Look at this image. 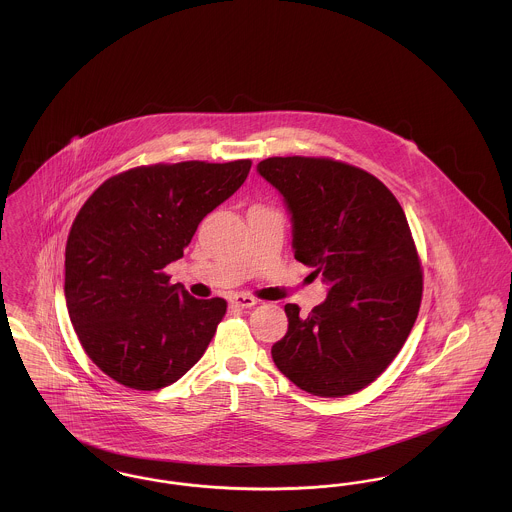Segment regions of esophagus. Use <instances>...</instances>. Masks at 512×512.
Wrapping results in <instances>:
<instances>
[{"label":"esophagus","instance_id":"esophagus-1","mask_svg":"<svg viewBox=\"0 0 512 512\" xmlns=\"http://www.w3.org/2000/svg\"><path fill=\"white\" fill-rule=\"evenodd\" d=\"M230 303H232L234 307L251 309L253 305H257V299H255V297H251V295H247V293H236V295H232V297H230Z\"/></svg>","mask_w":512,"mask_h":512}]
</instances>
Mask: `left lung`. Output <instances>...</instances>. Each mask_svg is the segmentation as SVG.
<instances>
[{
    "instance_id": "obj_1",
    "label": "left lung",
    "mask_w": 512,
    "mask_h": 512,
    "mask_svg": "<svg viewBox=\"0 0 512 512\" xmlns=\"http://www.w3.org/2000/svg\"><path fill=\"white\" fill-rule=\"evenodd\" d=\"M259 174L284 195L295 259L330 284L307 317L288 303L272 345L278 370L311 395L365 390L397 357L422 301V267L407 217L374 174L330 157H268Z\"/></svg>"
}]
</instances>
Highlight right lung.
I'll list each match as a JSON object with an SVG mask.
<instances>
[{"label": "right lung", "mask_w": 512, "mask_h": 512, "mask_svg": "<svg viewBox=\"0 0 512 512\" xmlns=\"http://www.w3.org/2000/svg\"><path fill=\"white\" fill-rule=\"evenodd\" d=\"M249 169V159L142 165L107 178L78 211L65 247L67 309L86 355L115 382L161 390L205 353L228 305L195 299L165 267Z\"/></svg>", "instance_id": "add662e5"}]
</instances>
